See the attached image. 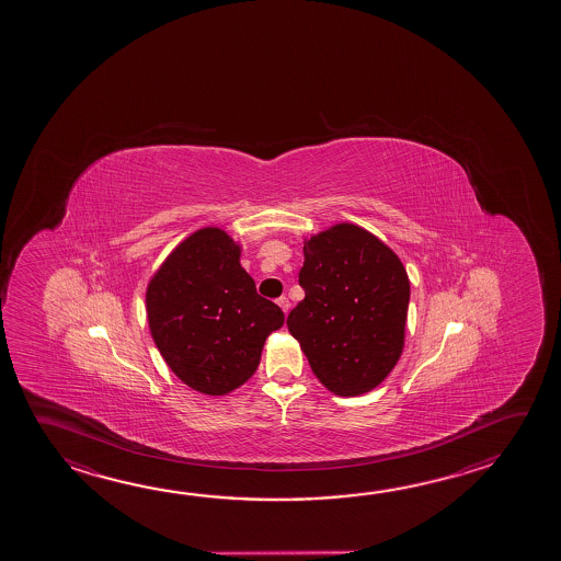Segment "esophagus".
Returning a JSON list of instances; mask_svg holds the SVG:
<instances>
[{
  "label": "esophagus",
  "instance_id": "obj_1",
  "mask_svg": "<svg viewBox=\"0 0 561 561\" xmlns=\"http://www.w3.org/2000/svg\"><path fill=\"white\" fill-rule=\"evenodd\" d=\"M277 305L282 307V311H284L285 314H287L289 307H291V304H289V299H287V297H279V299H277Z\"/></svg>",
  "mask_w": 561,
  "mask_h": 561
}]
</instances>
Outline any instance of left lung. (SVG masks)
Wrapping results in <instances>:
<instances>
[{
	"label": "left lung",
	"mask_w": 561,
	"mask_h": 561,
	"mask_svg": "<svg viewBox=\"0 0 561 561\" xmlns=\"http://www.w3.org/2000/svg\"><path fill=\"white\" fill-rule=\"evenodd\" d=\"M304 256L305 299L287 329L329 392H370L402 356L410 305L402 260L351 222L305 238Z\"/></svg>",
	"instance_id": "left-lung-1"
}]
</instances>
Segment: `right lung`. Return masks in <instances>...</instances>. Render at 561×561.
I'll return each instance as SVG.
<instances>
[{
    "label": "right lung",
    "mask_w": 561,
    "mask_h": 561,
    "mask_svg": "<svg viewBox=\"0 0 561 561\" xmlns=\"http://www.w3.org/2000/svg\"><path fill=\"white\" fill-rule=\"evenodd\" d=\"M240 244L218 227L185 238L146 289L149 333L188 388L227 396L256 373L267 334L284 311L260 297L240 266Z\"/></svg>",
    "instance_id": "1"
}]
</instances>
